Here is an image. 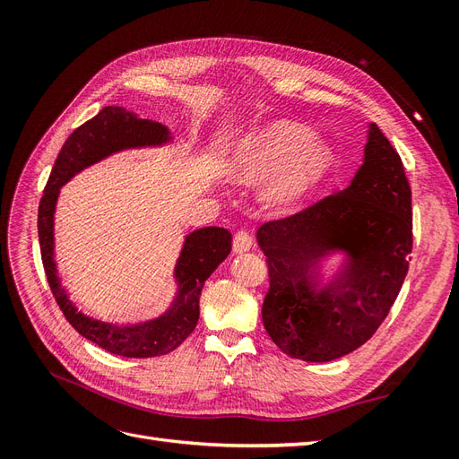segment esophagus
<instances>
[{
  "mask_svg": "<svg viewBox=\"0 0 459 459\" xmlns=\"http://www.w3.org/2000/svg\"><path fill=\"white\" fill-rule=\"evenodd\" d=\"M251 247H253V235L251 233H248L247 230H241V231L235 233V238H233V251L235 253H245Z\"/></svg>",
  "mask_w": 459,
  "mask_h": 459,
  "instance_id": "34e87169",
  "label": "esophagus"
}]
</instances>
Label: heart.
<instances>
[{
    "label": "heart",
    "instance_id": "1",
    "mask_svg": "<svg viewBox=\"0 0 459 459\" xmlns=\"http://www.w3.org/2000/svg\"><path fill=\"white\" fill-rule=\"evenodd\" d=\"M335 166V152L295 122H272L253 132L235 152L233 170L247 182L281 172L266 191L273 204H293L312 191Z\"/></svg>",
    "mask_w": 459,
    "mask_h": 459
}]
</instances>
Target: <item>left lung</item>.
I'll return each instance as SVG.
<instances>
[{
	"label": "left lung",
	"mask_w": 459,
	"mask_h": 459,
	"mask_svg": "<svg viewBox=\"0 0 459 459\" xmlns=\"http://www.w3.org/2000/svg\"><path fill=\"white\" fill-rule=\"evenodd\" d=\"M256 239L270 273L262 322L280 351L331 362L371 339L404 283L413 245L404 164L377 124L349 187L266 221ZM339 250L347 262L324 284L318 262Z\"/></svg>",
	"instance_id": "1"
}]
</instances>
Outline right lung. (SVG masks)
I'll return each mask as SVG.
<instances>
[{
    "mask_svg": "<svg viewBox=\"0 0 459 459\" xmlns=\"http://www.w3.org/2000/svg\"><path fill=\"white\" fill-rule=\"evenodd\" d=\"M172 140L160 122L137 118L124 107H105L91 120L76 128L65 142L49 174L44 197L38 208L39 251L51 293L65 317L82 337L107 352L124 358H152L178 349L199 322V299L204 281L231 251V233L224 228H201L191 231L176 262L174 277L178 295L162 316L143 324L117 325L82 314L61 285L53 260V214L61 187L88 166L113 152L137 147L164 145Z\"/></svg>",
    "mask_w": 459,
    "mask_h": 459,
    "instance_id": "right-lung-1",
    "label": "right lung"
}]
</instances>
